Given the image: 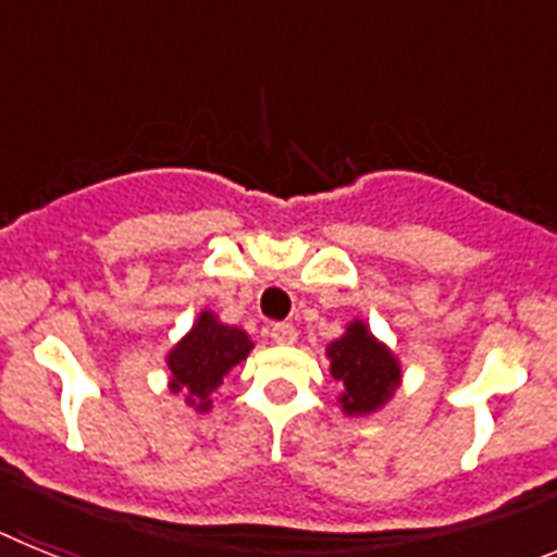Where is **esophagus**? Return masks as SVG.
I'll list each match as a JSON object with an SVG mask.
<instances>
[{"mask_svg": "<svg viewBox=\"0 0 557 557\" xmlns=\"http://www.w3.org/2000/svg\"><path fill=\"white\" fill-rule=\"evenodd\" d=\"M270 337H273V343H278V346H293L295 339H298V332H295L289 323H275V326L270 329Z\"/></svg>", "mask_w": 557, "mask_h": 557, "instance_id": "obj_1", "label": "esophagus"}]
</instances>
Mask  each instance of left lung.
<instances>
[{
    "instance_id": "1",
    "label": "left lung",
    "mask_w": 557,
    "mask_h": 557,
    "mask_svg": "<svg viewBox=\"0 0 557 557\" xmlns=\"http://www.w3.org/2000/svg\"><path fill=\"white\" fill-rule=\"evenodd\" d=\"M332 376L343 385L337 396L346 416H371L382 410L401 385V366L396 354L366 326L351 321L346 332L332 339L326 348Z\"/></svg>"
}]
</instances>
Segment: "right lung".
<instances>
[{"mask_svg":"<svg viewBox=\"0 0 557 557\" xmlns=\"http://www.w3.org/2000/svg\"><path fill=\"white\" fill-rule=\"evenodd\" d=\"M253 351V339L243 329L228 326L203 309L189 332L166 354L170 391L181 393L186 405L198 412L211 410V393L223 385L231 368L239 366Z\"/></svg>","mask_w":557,"mask_h":557,"instance_id":"1","label":"right lung"}]
</instances>
